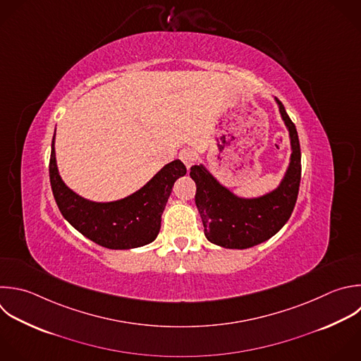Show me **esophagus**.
Segmentation results:
<instances>
[{"mask_svg": "<svg viewBox=\"0 0 361 361\" xmlns=\"http://www.w3.org/2000/svg\"><path fill=\"white\" fill-rule=\"evenodd\" d=\"M179 158H180V161L185 164V166H186L188 169L197 161L196 152L192 151L190 148H183V149L179 152Z\"/></svg>", "mask_w": 361, "mask_h": 361, "instance_id": "1", "label": "esophagus"}]
</instances>
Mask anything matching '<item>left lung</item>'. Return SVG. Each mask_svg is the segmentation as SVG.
Wrapping results in <instances>:
<instances>
[{"label":"left lung","mask_w":361,"mask_h":361,"mask_svg":"<svg viewBox=\"0 0 361 361\" xmlns=\"http://www.w3.org/2000/svg\"><path fill=\"white\" fill-rule=\"evenodd\" d=\"M275 102L289 131L292 149L289 166L276 189L259 197H238L220 185L203 165L190 168L204 235L216 245L244 250L261 244L276 234L293 212L300 183V147L295 124L283 104L278 99Z\"/></svg>","instance_id":"1"}]
</instances>
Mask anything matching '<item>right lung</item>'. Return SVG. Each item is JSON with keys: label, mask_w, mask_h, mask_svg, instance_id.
<instances>
[{"label": "right lung", "mask_w": 361, "mask_h": 361, "mask_svg": "<svg viewBox=\"0 0 361 361\" xmlns=\"http://www.w3.org/2000/svg\"><path fill=\"white\" fill-rule=\"evenodd\" d=\"M185 173L186 166L175 159L135 193L116 202H92L62 180L55 157V135L52 140L49 178L62 216L85 237L110 250L137 248L157 238L173 183Z\"/></svg>", "instance_id": "right-lung-1"}]
</instances>
